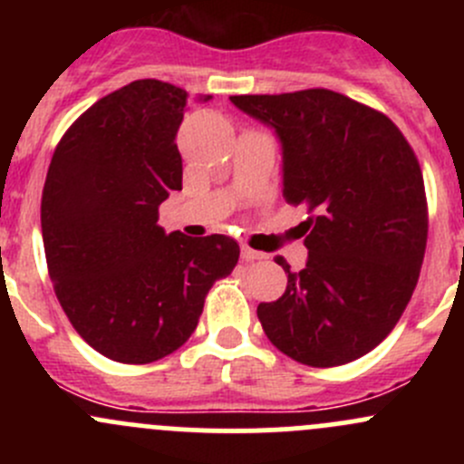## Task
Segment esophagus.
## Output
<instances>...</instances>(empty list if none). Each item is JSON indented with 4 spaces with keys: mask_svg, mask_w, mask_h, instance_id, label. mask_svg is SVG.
Returning <instances> with one entry per match:
<instances>
[{
    "mask_svg": "<svg viewBox=\"0 0 464 464\" xmlns=\"http://www.w3.org/2000/svg\"><path fill=\"white\" fill-rule=\"evenodd\" d=\"M262 258H266V256L262 254V251L251 249V246H242V260L254 262V260H262Z\"/></svg>",
    "mask_w": 464,
    "mask_h": 464,
    "instance_id": "obj_1",
    "label": "esophagus"
}]
</instances>
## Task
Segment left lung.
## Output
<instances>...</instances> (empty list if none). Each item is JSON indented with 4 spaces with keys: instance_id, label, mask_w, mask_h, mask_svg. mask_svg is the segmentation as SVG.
<instances>
[{
    "instance_id": "left-lung-1",
    "label": "left lung",
    "mask_w": 464,
    "mask_h": 464,
    "mask_svg": "<svg viewBox=\"0 0 464 464\" xmlns=\"http://www.w3.org/2000/svg\"><path fill=\"white\" fill-rule=\"evenodd\" d=\"M283 148V195L303 222L307 262L260 303L271 343L296 362L341 366L377 348L409 305L427 249V195L415 152L388 116L330 92L231 96Z\"/></svg>"
}]
</instances>
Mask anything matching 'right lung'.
Wrapping results in <instances>:
<instances>
[{
    "label": "right lung",
    "mask_w": 464,
    "mask_h": 464,
    "mask_svg": "<svg viewBox=\"0 0 464 464\" xmlns=\"http://www.w3.org/2000/svg\"><path fill=\"white\" fill-rule=\"evenodd\" d=\"M186 102L184 89L152 78L116 89L67 130L46 172L42 240L55 296L78 334L121 363L184 345L208 289L240 258L231 237L157 224L159 204L181 190Z\"/></svg>",
    "instance_id": "1"
}]
</instances>
